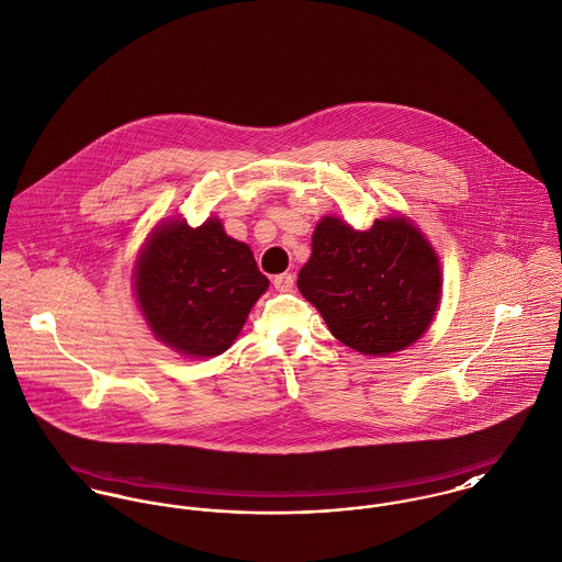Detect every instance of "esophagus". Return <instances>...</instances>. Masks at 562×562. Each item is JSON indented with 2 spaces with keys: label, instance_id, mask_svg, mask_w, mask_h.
Instances as JSON below:
<instances>
[{
  "label": "esophagus",
  "instance_id": "obj_1",
  "mask_svg": "<svg viewBox=\"0 0 562 562\" xmlns=\"http://www.w3.org/2000/svg\"><path fill=\"white\" fill-rule=\"evenodd\" d=\"M272 285H274V290H279V292H290V290L294 288V274H290V272L277 274V277L272 279Z\"/></svg>",
  "mask_w": 562,
  "mask_h": 562
}]
</instances>
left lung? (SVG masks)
I'll use <instances>...</instances> for the list:
<instances>
[{
  "label": "left lung",
  "instance_id": "1",
  "mask_svg": "<svg viewBox=\"0 0 562 562\" xmlns=\"http://www.w3.org/2000/svg\"><path fill=\"white\" fill-rule=\"evenodd\" d=\"M311 247L299 290L344 346L389 357L429 328L442 294L440 261L409 218H378L358 232L324 216Z\"/></svg>",
  "mask_w": 562,
  "mask_h": 562
}]
</instances>
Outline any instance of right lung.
Masks as SVG:
<instances>
[{
    "mask_svg": "<svg viewBox=\"0 0 562 562\" xmlns=\"http://www.w3.org/2000/svg\"><path fill=\"white\" fill-rule=\"evenodd\" d=\"M133 277L154 337L184 357L223 355L268 290L249 245L229 238L218 218L156 225Z\"/></svg>",
    "mask_w": 562,
    "mask_h": 562,
    "instance_id": "1",
    "label": "right lung"
}]
</instances>
